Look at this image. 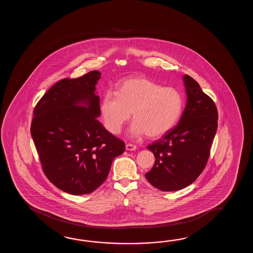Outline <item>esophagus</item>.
Here are the masks:
<instances>
[{"label": "esophagus", "mask_w": 253, "mask_h": 253, "mask_svg": "<svg viewBox=\"0 0 253 253\" xmlns=\"http://www.w3.org/2000/svg\"><path fill=\"white\" fill-rule=\"evenodd\" d=\"M126 149L128 151L136 150V146L133 145V144H126Z\"/></svg>", "instance_id": "1"}]
</instances>
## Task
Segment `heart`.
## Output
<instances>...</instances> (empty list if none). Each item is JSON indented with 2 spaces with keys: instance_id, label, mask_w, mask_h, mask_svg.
<instances>
[{
  "instance_id": "1",
  "label": "heart",
  "mask_w": 253,
  "mask_h": 253,
  "mask_svg": "<svg viewBox=\"0 0 253 253\" xmlns=\"http://www.w3.org/2000/svg\"><path fill=\"white\" fill-rule=\"evenodd\" d=\"M183 108V95L178 89L145 78L125 81L118 91L106 92L100 103L103 123L112 134H119L132 112L134 120L128 129L132 137L166 134L177 123Z\"/></svg>"
}]
</instances>
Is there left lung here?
Segmentation results:
<instances>
[{
  "mask_svg": "<svg viewBox=\"0 0 253 253\" xmlns=\"http://www.w3.org/2000/svg\"><path fill=\"white\" fill-rule=\"evenodd\" d=\"M187 102L178 124L161 139L147 146L156 157L147 181L164 192L183 189L194 183L210 156L217 130L214 102L192 77L184 75Z\"/></svg>",
  "mask_w": 253,
  "mask_h": 253,
  "instance_id": "obj_1",
  "label": "left lung"
}]
</instances>
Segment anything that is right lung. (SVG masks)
I'll use <instances>...</instances> for the list:
<instances>
[{
    "label": "right lung",
    "mask_w": 253,
    "mask_h": 253,
    "mask_svg": "<svg viewBox=\"0 0 253 253\" xmlns=\"http://www.w3.org/2000/svg\"><path fill=\"white\" fill-rule=\"evenodd\" d=\"M101 73L93 70L64 79L44 94L33 111L31 134L48 180L73 195L90 194L107 179L114 158L125 143L97 120L96 85Z\"/></svg>",
    "instance_id": "obj_1"
}]
</instances>
